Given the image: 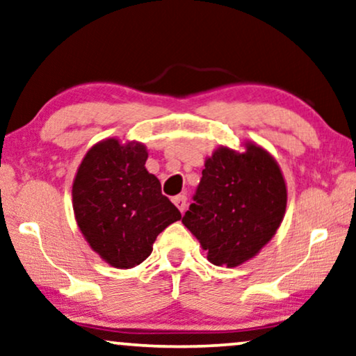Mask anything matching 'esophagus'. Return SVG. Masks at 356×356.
<instances>
[{
  "label": "esophagus",
  "instance_id": "34e87169",
  "mask_svg": "<svg viewBox=\"0 0 356 356\" xmlns=\"http://www.w3.org/2000/svg\"><path fill=\"white\" fill-rule=\"evenodd\" d=\"M172 202H174V205L177 207L179 210H181V213L186 211V205H187V197H186V195H177V197H174Z\"/></svg>",
  "mask_w": 356,
  "mask_h": 356
}]
</instances>
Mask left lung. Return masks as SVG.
<instances>
[{"label": "left lung", "mask_w": 356, "mask_h": 356, "mask_svg": "<svg viewBox=\"0 0 356 356\" xmlns=\"http://www.w3.org/2000/svg\"><path fill=\"white\" fill-rule=\"evenodd\" d=\"M220 146L205 159L193 203L182 218L213 265L238 267L273 238L286 211V182L272 154L254 141Z\"/></svg>", "instance_id": "left-lung-1"}]
</instances>
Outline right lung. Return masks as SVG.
I'll use <instances>...</instances> for the list:
<instances>
[{
	"label": "right lung",
	"mask_w": 356,
	"mask_h": 356,
	"mask_svg": "<svg viewBox=\"0 0 356 356\" xmlns=\"http://www.w3.org/2000/svg\"><path fill=\"white\" fill-rule=\"evenodd\" d=\"M140 141L106 138L89 148L73 181V211L89 248L115 268H134L153 250L161 231L181 211L146 170Z\"/></svg>",
	"instance_id": "add662e5"
}]
</instances>
